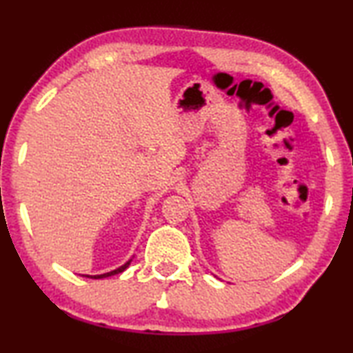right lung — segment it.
<instances>
[{
    "instance_id": "add662e5",
    "label": "right lung",
    "mask_w": 353,
    "mask_h": 353,
    "mask_svg": "<svg viewBox=\"0 0 353 353\" xmlns=\"http://www.w3.org/2000/svg\"><path fill=\"white\" fill-rule=\"evenodd\" d=\"M131 264V261H128L125 265H121L120 269H117V270H112V272H108V274H103V275H94V276H89V275H86L88 278H107V276H112V275H117V274H121V272H125L126 269H128V265Z\"/></svg>"
}]
</instances>
